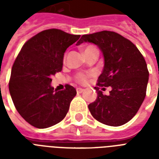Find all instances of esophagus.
Masks as SVG:
<instances>
[{
	"label": "esophagus",
	"mask_w": 159,
	"mask_h": 159,
	"mask_svg": "<svg viewBox=\"0 0 159 159\" xmlns=\"http://www.w3.org/2000/svg\"><path fill=\"white\" fill-rule=\"evenodd\" d=\"M84 91V89H82V88H80V87H78V88H77V93H82V92Z\"/></svg>",
	"instance_id": "1"
}]
</instances>
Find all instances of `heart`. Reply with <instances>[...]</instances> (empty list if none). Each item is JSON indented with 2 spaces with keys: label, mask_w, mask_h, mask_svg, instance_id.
<instances>
[{
  "label": "heart",
  "mask_w": 159,
  "mask_h": 159,
  "mask_svg": "<svg viewBox=\"0 0 159 159\" xmlns=\"http://www.w3.org/2000/svg\"><path fill=\"white\" fill-rule=\"evenodd\" d=\"M94 48L93 46H87V48H85V50L87 49V48ZM92 73H87V74H82V73H79L76 76V80H77V82H79L81 84H86L89 79L90 77H92Z\"/></svg>",
  "instance_id": "heart-1"
}]
</instances>
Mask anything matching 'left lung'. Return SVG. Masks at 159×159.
Listing matches in <instances>:
<instances>
[{"mask_svg": "<svg viewBox=\"0 0 159 159\" xmlns=\"http://www.w3.org/2000/svg\"><path fill=\"white\" fill-rule=\"evenodd\" d=\"M83 42L94 43L102 51L104 67L97 85L111 87L108 96L94 87L97 97L88 106L90 112L107 125H125L135 116L145 98L149 75L145 60L131 41L113 31L84 34L77 45Z\"/></svg>", "mask_w": 159, "mask_h": 159, "instance_id": "obj_1", "label": "left lung"}]
</instances>
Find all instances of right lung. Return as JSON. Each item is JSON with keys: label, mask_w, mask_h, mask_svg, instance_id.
Returning <instances> with one entry per match:
<instances>
[{"label": "right lung", "mask_w": 159, "mask_h": 159, "mask_svg": "<svg viewBox=\"0 0 159 159\" xmlns=\"http://www.w3.org/2000/svg\"><path fill=\"white\" fill-rule=\"evenodd\" d=\"M79 38L57 29L46 30L29 39L19 53L9 91L19 114L31 125L48 128L67 115L77 91L70 85L54 90L51 77L62 71L65 51Z\"/></svg>", "instance_id": "1"}]
</instances>
